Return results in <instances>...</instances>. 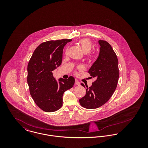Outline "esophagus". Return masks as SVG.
<instances>
[{
    "label": "esophagus",
    "mask_w": 148,
    "mask_h": 148,
    "mask_svg": "<svg viewBox=\"0 0 148 148\" xmlns=\"http://www.w3.org/2000/svg\"><path fill=\"white\" fill-rule=\"evenodd\" d=\"M75 84L77 85H80V82L77 80H75Z\"/></svg>",
    "instance_id": "obj_1"
}]
</instances>
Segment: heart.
Segmentation results:
<instances>
[{"mask_svg": "<svg viewBox=\"0 0 148 148\" xmlns=\"http://www.w3.org/2000/svg\"><path fill=\"white\" fill-rule=\"evenodd\" d=\"M78 45L80 47L84 53H88L92 50V44L91 40L88 38H83L79 40L77 42ZM68 53V50H66L65 54ZM79 69L82 68L81 66H79Z\"/></svg>", "mask_w": 148, "mask_h": 148, "instance_id": "obj_1", "label": "heart"}]
</instances>
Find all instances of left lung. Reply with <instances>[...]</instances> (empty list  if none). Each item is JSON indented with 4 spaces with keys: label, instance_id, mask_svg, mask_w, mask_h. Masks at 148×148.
<instances>
[{
    "label": "left lung",
    "instance_id": "8db88e82",
    "mask_svg": "<svg viewBox=\"0 0 148 148\" xmlns=\"http://www.w3.org/2000/svg\"><path fill=\"white\" fill-rule=\"evenodd\" d=\"M100 53L88 73L96 80L88 88L86 94L79 99L80 105L86 109H96L104 105L115 92L119 77L118 60L109 43L99 40ZM81 85L85 87L84 84Z\"/></svg>",
    "mask_w": 148,
    "mask_h": 148
}]
</instances>
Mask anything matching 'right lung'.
I'll use <instances>...</instances> for the list:
<instances>
[{"label": "right lung", "instance_id": "obj_1", "mask_svg": "<svg viewBox=\"0 0 148 148\" xmlns=\"http://www.w3.org/2000/svg\"><path fill=\"white\" fill-rule=\"evenodd\" d=\"M71 39L49 40L40 44L35 49L28 65L27 82L30 94L35 104L46 112H53L63 105L64 92L75 83L73 77L59 79L58 82L53 71L62 62L63 50Z\"/></svg>", "mask_w": 148, "mask_h": 148}]
</instances>
